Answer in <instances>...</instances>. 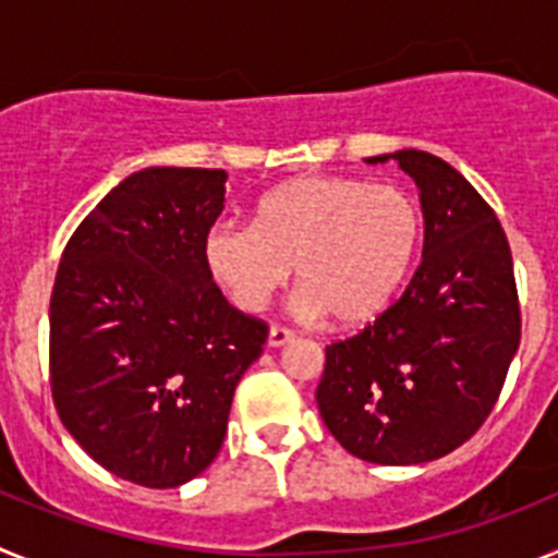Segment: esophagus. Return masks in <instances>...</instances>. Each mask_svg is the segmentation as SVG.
<instances>
[{
	"instance_id": "34e87169",
	"label": "esophagus",
	"mask_w": 558,
	"mask_h": 558,
	"mask_svg": "<svg viewBox=\"0 0 558 558\" xmlns=\"http://www.w3.org/2000/svg\"><path fill=\"white\" fill-rule=\"evenodd\" d=\"M290 340H293V332H290V329H284V327H270L268 329V347L270 349L284 347V343H290Z\"/></svg>"
}]
</instances>
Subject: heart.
Returning <instances> with one entry per match:
<instances>
[{"label": "heart", "instance_id": "heart-1", "mask_svg": "<svg viewBox=\"0 0 558 558\" xmlns=\"http://www.w3.org/2000/svg\"><path fill=\"white\" fill-rule=\"evenodd\" d=\"M422 220L405 190L352 175H302L265 192L254 223H215L204 263L229 302L259 313L288 282L293 310L338 324L368 322L405 282Z\"/></svg>", "mask_w": 558, "mask_h": 558}]
</instances>
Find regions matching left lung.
<instances>
[{
  "label": "left lung",
  "mask_w": 558,
  "mask_h": 558,
  "mask_svg": "<svg viewBox=\"0 0 558 558\" xmlns=\"http://www.w3.org/2000/svg\"><path fill=\"white\" fill-rule=\"evenodd\" d=\"M366 161H397L416 184L422 265L377 322L327 347L315 402L352 456L411 466L461 447L495 408L520 347L514 265L495 211L445 159L411 147Z\"/></svg>",
  "instance_id": "8db88e82"
}]
</instances>
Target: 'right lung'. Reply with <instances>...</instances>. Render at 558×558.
Segmentation results:
<instances>
[{"instance_id": "obj_1", "label": "right lung", "mask_w": 558, "mask_h": 558, "mask_svg": "<svg viewBox=\"0 0 558 558\" xmlns=\"http://www.w3.org/2000/svg\"><path fill=\"white\" fill-rule=\"evenodd\" d=\"M226 170L145 167L77 226L49 302L63 427L100 466L175 489L223 447L231 399L268 327L231 307L204 263Z\"/></svg>"}]
</instances>
